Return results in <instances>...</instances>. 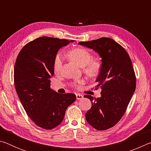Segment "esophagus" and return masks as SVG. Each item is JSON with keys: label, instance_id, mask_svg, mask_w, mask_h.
Returning <instances> with one entry per match:
<instances>
[{"label": "esophagus", "instance_id": "34e87169", "mask_svg": "<svg viewBox=\"0 0 151 151\" xmlns=\"http://www.w3.org/2000/svg\"><path fill=\"white\" fill-rule=\"evenodd\" d=\"M76 97L77 100H81V99H83V95H82L81 94H76Z\"/></svg>", "mask_w": 151, "mask_h": 151}]
</instances>
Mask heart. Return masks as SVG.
Segmentation results:
<instances>
[{"instance_id": "b5f03b06", "label": "heart", "mask_w": 151, "mask_h": 151, "mask_svg": "<svg viewBox=\"0 0 151 151\" xmlns=\"http://www.w3.org/2000/svg\"><path fill=\"white\" fill-rule=\"evenodd\" d=\"M68 57L80 67H83V71L90 77L99 75L101 70V63L96 60L92 59V55L87 50L83 48H76L68 52ZM63 65V58L60 54L56 56L53 64V69L56 73H59ZM84 83L83 80H79L73 83V86L78 87Z\"/></svg>"}]
</instances>
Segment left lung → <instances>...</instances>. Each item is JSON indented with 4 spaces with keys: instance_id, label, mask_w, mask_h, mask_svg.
<instances>
[{
    "instance_id": "8db88e82",
    "label": "left lung",
    "mask_w": 151,
    "mask_h": 151,
    "mask_svg": "<svg viewBox=\"0 0 151 151\" xmlns=\"http://www.w3.org/2000/svg\"><path fill=\"white\" fill-rule=\"evenodd\" d=\"M78 45L91 48L102 58L95 89L101 88V96L84 97L91 101L85 117L88 123L98 131L114 127L123 116L136 88V76L132 61L124 48L107 37Z\"/></svg>"
}]
</instances>
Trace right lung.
Wrapping results in <instances>:
<instances>
[{
    "mask_svg": "<svg viewBox=\"0 0 151 151\" xmlns=\"http://www.w3.org/2000/svg\"><path fill=\"white\" fill-rule=\"evenodd\" d=\"M73 42L39 37L27 43L17 58L14 81L17 94L27 115L44 129L60 124L67 107L76 100L75 94H59L51 89L50 80L58 50Z\"/></svg>",
    "mask_w": 151,
    "mask_h": 151,
    "instance_id": "1",
    "label": "right lung"
}]
</instances>
